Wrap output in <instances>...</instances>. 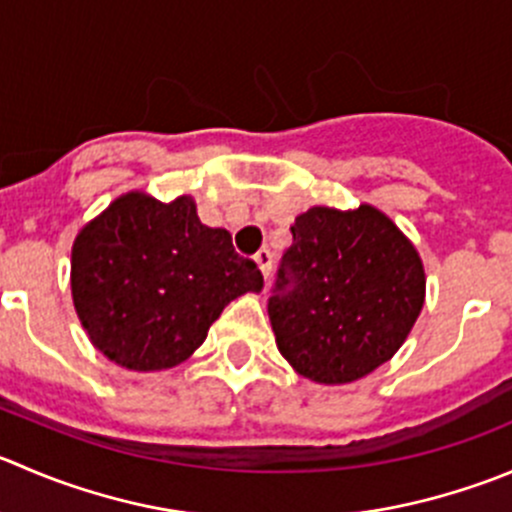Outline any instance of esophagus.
<instances>
[{
  "label": "esophagus",
  "mask_w": 512,
  "mask_h": 512,
  "mask_svg": "<svg viewBox=\"0 0 512 512\" xmlns=\"http://www.w3.org/2000/svg\"><path fill=\"white\" fill-rule=\"evenodd\" d=\"M255 262H257V267H260V272H262V277H270V272H272V252L270 250H260L255 255Z\"/></svg>",
  "instance_id": "1"
}]
</instances>
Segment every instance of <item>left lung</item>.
<instances>
[{
  "label": "left lung",
  "mask_w": 512,
  "mask_h": 512,
  "mask_svg": "<svg viewBox=\"0 0 512 512\" xmlns=\"http://www.w3.org/2000/svg\"><path fill=\"white\" fill-rule=\"evenodd\" d=\"M272 332L292 370L345 385L403 347L425 302V267L385 212L310 207L295 217L282 255Z\"/></svg>",
  "instance_id": "left-lung-1"
}]
</instances>
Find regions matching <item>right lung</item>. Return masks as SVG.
Returning a JSON list of instances; mask_svg holds the SVG:
<instances>
[{"instance_id":"obj_1","label":"right lung","mask_w":512,"mask_h":512,"mask_svg":"<svg viewBox=\"0 0 512 512\" xmlns=\"http://www.w3.org/2000/svg\"><path fill=\"white\" fill-rule=\"evenodd\" d=\"M69 285L89 342L127 370L155 372L185 362L222 310L265 282L230 232L202 225L190 195L132 190L77 232Z\"/></svg>"}]
</instances>
